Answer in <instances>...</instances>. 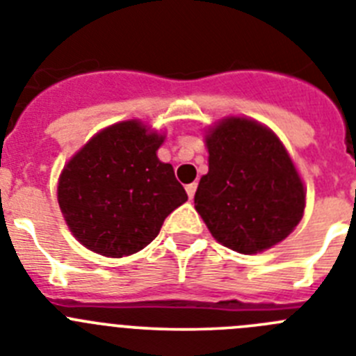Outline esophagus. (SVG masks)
Instances as JSON below:
<instances>
[{"mask_svg":"<svg viewBox=\"0 0 356 356\" xmlns=\"http://www.w3.org/2000/svg\"><path fill=\"white\" fill-rule=\"evenodd\" d=\"M196 188H197V184H188L187 187H185V191H187V196L193 200L194 194H196Z\"/></svg>","mask_w":356,"mask_h":356,"instance_id":"1","label":"esophagus"}]
</instances>
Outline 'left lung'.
<instances>
[{
    "instance_id": "left-lung-1",
    "label": "left lung",
    "mask_w": 356,
    "mask_h": 356,
    "mask_svg": "<svg viewBox=\"0 0 356 356\" xmlns=\"http://www.w3.org/2000/svg\"><path fill=\"white\" fill-rule=\"evenodd\" d=\"M209 172L194 205L222 246L251 254L284 241L301 221L305 188L276 135L229 118L207 137Z\"/></svg>"
}]
</instances>
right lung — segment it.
I'll use <instances>...</instances> for the list:
<instances>
[{"label":"right lung","instance_id":"obj_1","mask_svg":"<svg viewBox=\"0 0 356 356\" xmlns=\"http://www.w3.org/2000/svg\"><path fill=\"white\" fill-rule=\"evenodd\" d=\"M162 135L139 121L99 131L72 156L58 181V205L72 235L90 251L127 257L159 235L187 201L171 163L156 159Z\"/></svg>","mask_w":356,"mask_h":356}]
</instances>
